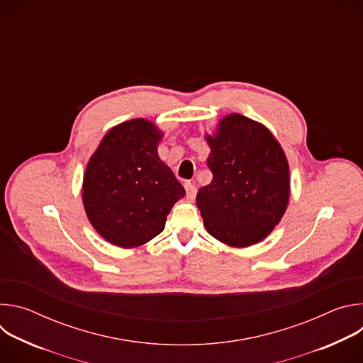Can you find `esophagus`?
I'll return each instance as SVG.
<instances>
[{"mask_svg": "<svg viewBox=\"0 0 363 363\" xmlns=\"http://www.w3.org/2000/svg\"><path fill=\"white\" fill-rule=\"evenodd\" d=\"M185 192H186V198L188 199H195V195H196V186L191 182H186L185 184Z\"/></svg>", "mask_w": 363, "mask_h": 363, "instance_id": "34e87169", "label": "esophagus"}]
</instances>
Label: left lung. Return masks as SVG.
<instances>
[{"instance_id":"left-lung-1","label":"left lung","mask_w":363,"mask_h":363,"mask_svg":"<svg viewBox=\"0 0 363 363\" xmlns=\"http://www.w3.org/2000/svg\"><path fill=\"white\" fill-rule=\"evenodd\" d=\"M205 140L213 181L198 191L196 205L206 231L231 247L260 242L289 203V162L280 143L264 125L238 113L221 119Z\"/></svg>"}]
</instances>
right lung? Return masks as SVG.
I'll return each instance as SVG.
<instances>
[{
    "mask_svg": "<svg viewBox=\"0 0 363 363\" xmlns=\"http://www.w3.org/2000/svg\"><path fill=\"white\" fill-rule=\"evenodd\" d=\"M164 133L146 119L112 128L86 167L83 205L93 228L113 245H143L165 228L167 216L185 195L158 155Z\"/></svg>",
    "mask_w": 363,
    "mask_h": 363,
    "instance_id": "right-lung-1",
    "label": "right lung"
}]
</instances>
